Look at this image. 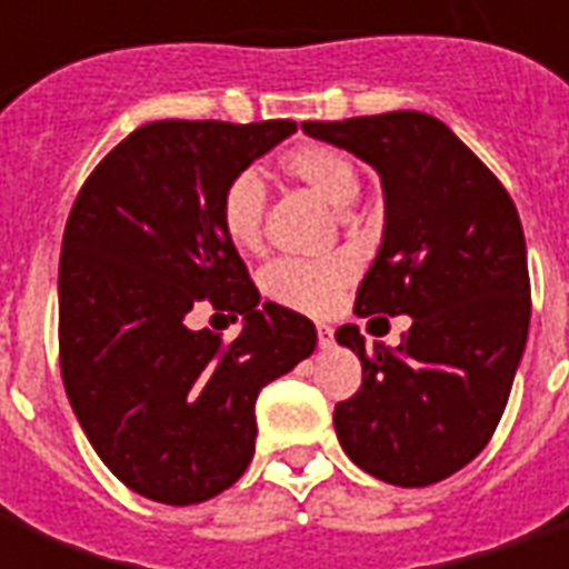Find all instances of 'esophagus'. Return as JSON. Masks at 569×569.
I'll use <instances>...</instances> for the list:
<instances>
[{"mask_svg": "<svg viewBox=\"0 0 569 569\" xmlns=\"http://www.w3.org/2000/svg\"><path fill=\"white\" fill-rule=\"evenodd\" d=\"M317 341H320V350H329L335 345V332L329 326H317Z\"/></svg>", "mask_w": 569, "mask_h": 569, "instance_id": "34e87169", "label": "esophagus"}]
</instances>
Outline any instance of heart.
Wrapping results in <instances>:
<instances>
[{
    "instance_id": "obj_1",
    "label": "heart",
    "mask_w": 569,
    "mask_h": 569,
    "mask_svg": "<svg viewBox=\"0 0 569 569\" xmlns=\"http://www.w3.org/2000/svg\"><path fill=\"white\" fill-rule=\"evenodd\" d=\"M280 170L289 179L313 191L335 210H347L359 194L357 163L326 142H298L280 158ZM264 207L268 194L261 179L252 170L237 173L222 191L219 216L228 240L237 249L261 247L264 240ZM353 280V264L347 259H320V261H296L286 259L271 264L264 271V292L280 301L286 308L305 310V313H326L332 308L341 289Z\"/></svg>"
}]
</instances>
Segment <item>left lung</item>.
Segmentation results:
<instances>
[{
  "instance_id": "1",
  "label": "left lung",
  "mask_w": 569,
  "mask_h": 569,
  "mask_svg": "<svg viewBox=\"0 0 569 569\" xmlns=\"http://www.w3.org/2000/svg\"><path fill=\"white\" fill-rule=\"evenodd\" d=\"M381 176L383 240L357 289V317H411L402 345L357 326L335 338L362 362L335 406L345 453L396 488H427L485 451L500 423L530 326L521 219L509 191L427 112L305 121Z\"/></svg>"
}]
</instances>
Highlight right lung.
I'll return each mask as SVG.
<instances>
[{
  "mask_svg": "<svg viewBox=\"0 0 569 569\" xmlns=\"http://www.w3.org/2000/svg\"><path fill=\"white\" fill-rule=\"evenodd\" d=\"M296 121H151L93 167L60 249V375L109 472L149 500L203 502L256 453L261 387L317 329L264 301L219 216L224 186ZM244 317L231 346L191 309Z\"/></svg>",
  "mask_w": 569,
  "mask_h": 569,
  "instance_id": "right-lung-1",
  "label": "right lung"
}]
</instances>
